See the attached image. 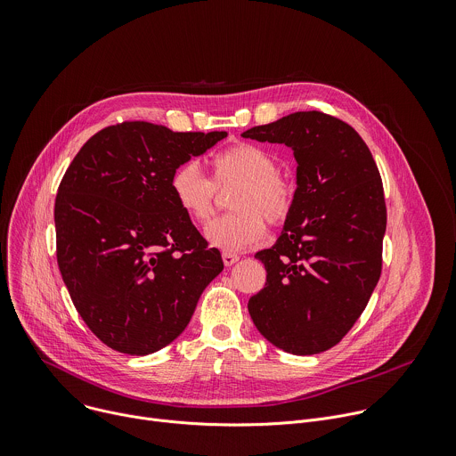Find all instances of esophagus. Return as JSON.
I'll use <instances>...</instances> for the list:
<instances>
[{
    "mask_svg": "<svg viewBox=\"0 0 456 456\" xmlns=\"http://www.w3.org/2000/svg\"><path fill=\"white\" fill-rule=\"evenodd\" d=\"M224 264H225V267H231V265H234L238 259H240V256L238 254H229V252H224Z\"/></svg>",
    "mask_w": 456,
    "mask_h": 456,
    "instance_id": "obj_1",
    "label": "esophagus"
}]
</instances>
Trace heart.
Instances as JSON below:
<instances>
[{
	"mask_svg": "<svg viewBox=\"0 0 456 456\" xmlns=\"http://www.w3.org/2000/svg\"><path fill=\"white\" fill-rule=\"evenodd\" d=\"M213 180L206 178L194 162L180 164L169 191L180 211L197 225H208L218 206V192L234 187L229 199V216L208 227V241L229 254L241 252L264 240L265 222L283 225L296 208V183L278 173V160L264 146L240 142L211 157Z\"/></svg>",
	"mask_w": 456,
	"mask_h": 456,
	"instance_id": "b5f03b06",
	"label": "heart"
}]
</instances>
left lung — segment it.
I'll list each match as a JSON object with an SVG mask.
<instances>
[{"instance_id": "8db88e82", "label": "left lung", "mask_w": 456, "mask_h": 456, "mask_svg": "<svg viewBox=\"0 0 456 456\" xmlns=\"http://www.w3.org/2000/svg\"><path fill=\"white\" fill-rule=\"evenodd\" d=\"M241 137L285 144L297 162L294 213L278 241L254 256L267 281L248 314L283 352H324L348 334L380 278L386 202L377 164L352 126L321 111H296Z\"/></svg>"}]
</instances>
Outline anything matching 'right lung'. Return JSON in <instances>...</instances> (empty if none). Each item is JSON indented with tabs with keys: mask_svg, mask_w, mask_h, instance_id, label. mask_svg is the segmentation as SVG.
I'll list each match as a JSON object with an SVG mask.
<instances>
[{
	"mask_svg": "<svg viewBox=\"0 0 456 456\" xmlns=\"http://www.w3.org/2000/svg\"><path fill=\"white\" fill-rule=\"evenodd\" d=\"M225 137L122 122L95 134L64 173L53 209L57 265L106 346L129 355L167 346L224 271L220 250L175 204L169 178Z\"/></svg>",
	"mask_w": 456,
	"mask_h": 456,
	"instance_id": "right-lung-1",
	"label": "right lung"
}]
</instances>
